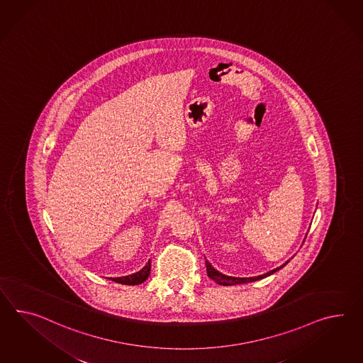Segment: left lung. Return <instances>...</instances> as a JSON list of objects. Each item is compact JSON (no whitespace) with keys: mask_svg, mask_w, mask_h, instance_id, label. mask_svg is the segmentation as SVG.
I'll list each match as a JSON object with an SVG mask.
<instances>
[{"mask_svg":"<svg viewBox=\"0 0 363 363\" xmlns=\"http://www.w3.org/2000/svg\"><path fill=\"white\" fill-rule=\"evenodd\" d=\"M287 263H289V260H287L283 266L278 267V269H271V271H269L267 274H263V275H259V277H254V278H234V277L223 275V274H221L220 271H217L214 267H212V264H211L208 260H205V264H206V274H208V277H209L211 279L214 280L216 283L221 284V286H235V284H242V283H249V281H255V280L263 279V278L269 277L271 274L277 272L278 269H283Z\"/></svg>","mask_w":363,"mask_h":363,"instance_id":"obj_1","label":"left lung"}]
</instances>
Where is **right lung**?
I'll return each instance as SVG.
<instances>
[{
  "label": "right lung",
  "mask_w": 363,
  "mask_h": 363,
  "mask_svg": "<svg viewBox=\"0 0 363 363\" xmlns=\"http://www.w3.org/2000/svg\"><path fill=\"white\" fill-rule=\"evenodd\" d=\"M150 269H151V263H150L149 260V262H147V264H146L143 269H140L138 272H135V274H131V275H128V277H121V278H111V279L114 280L116 283H121V284H128V286H137V284L143 283L145 280L149 278Z\"/></svg>",
  "instance_id": "add662e5"
}]
</instances>
